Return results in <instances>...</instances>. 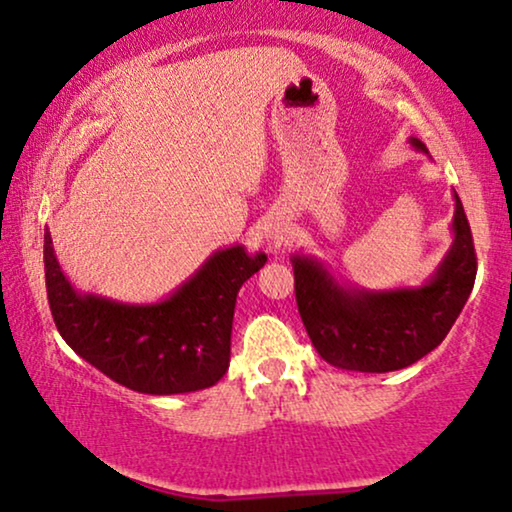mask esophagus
<instances>
[{
    "instance_id": "34e87169",
    "label": "esophagus",
    "mask_w": 512,
    "mask_h": 512,
    "mask_svg": "<svg viewBox=\"0 0 512 512\" xmlns=\"http://www.w3.org/2000/svg\"><path fill=\"white\" fill-rule=\"evenodd\" d=\"M287 225L285 222H278V225H271L269 229L264 232V239H266V246L269 248H280L283 243L287 241Z\"/></svg>"
}]
</instances>
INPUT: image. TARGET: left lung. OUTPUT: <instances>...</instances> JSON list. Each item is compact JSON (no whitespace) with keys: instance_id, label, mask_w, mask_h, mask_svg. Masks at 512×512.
Returning <instances> with one entry per match:
<instances>
[{"instance_id":"obj_1","label":"left lung","mask_w":512,"mask_h":512,"mask_svg":"<svg viewBox=\"0 0 512 512\" xmlns=\"http://www.w3.org/2000/svg\"><path fill=\"white\" fill-rule=\"evenodd\" d=\"M417 153L429 150L410 136ZM452 243L422 285L369 290L343 283L318 257L294 253L299 315L320 357L336 369L387 373L415 364L443 343L475 283V250L457 192Z\"/></svg>"}]
</instances>
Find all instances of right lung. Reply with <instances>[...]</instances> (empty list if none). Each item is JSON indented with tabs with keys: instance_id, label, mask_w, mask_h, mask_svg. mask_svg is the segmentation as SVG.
Wrapping results in <instances>:
<instances>
[{
	"instance_id": "right-lung-1",
	"label": "right lung",
	"mask_w": 512,
	"mask_h": 512,
	"mask_svg": "<svg viewBox=\"0 0 512 512\" xmlns=\"http://www.w3.org/2000/svg\"><path fill=\"white\" fill-rule=\"evenodd\" d=\"M46 290L53 320L78 357L141 394H187L213 387L229 369L236 294L266 264L246 246L215 250L174 292L127 304L76 290L43 234Z\"/></svg>"
}]
</instances>
